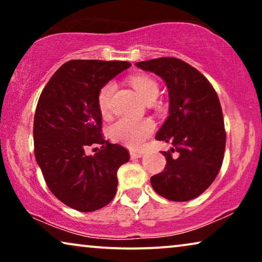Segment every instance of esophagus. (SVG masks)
Here are the masks:
<instances>
[{
    "mask_svg": "<svg viewBox=\"0 0 262 262\" xmlns=\"http://www.w3.org/2000/svg\"><path fill=\"white\" fill-rule=\"evenodd\" d=\"M143 155H144V152L143 151H136V150H131L130 151L131 159H139V157H142Z\"/></svg>",
    "mask_w": 262,
    "mask_h": 262,
    "instance_id": "obj_1",
    "label": "esophagus"
}]
</instances>
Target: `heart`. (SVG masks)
Masks as SVG:
<instances>
[{"instance_id":"1","label":"heart","mask_w":262,"mask_h":262,"mask_svg":"<svg viewBox=\"0 0 262 262\" xmlns=\"http://www.w3.org/2000/svg\"><path fill=\"white\" fill-rule=\"evenodd\" d=\"M132 87L141 95L143 100L149 102L151 99H155L159 92L157 83L151 77L144 74L132 75L128 78ZM114 92V83L112 81L106 82L99 89L96 102L100 113L102 116H107L111 108V99ZM155 124L151 119H130V118H120L116 123H113L110 127V137L112 141L121 143L132 149H138L143 145V143L150 135L152 134Z\"/></svg>"}]
</instances>
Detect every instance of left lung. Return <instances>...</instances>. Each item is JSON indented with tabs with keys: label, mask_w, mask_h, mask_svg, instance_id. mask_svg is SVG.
I'll use <instances>...</instances> for the list:
<instances>
[{
	"label": "left lung",
	"mask_w": 262,
	"mask_h": 262,
	"mask_svg": "<svg viewBox=\"0 0 262 262\" xmlns=\"http://www.w3.org/2000/svg\"><path fill=\"white\" fill-rule=\"evenodd\" d=\"M136 66L162 77L169 92V117L156 139L173 148L163 151L166 167L151 177V186L163 198L187 202L209 188L223 162L227 132L220 99L202 73L179 58Z\"/></svg>",
	"instance_id": "obj_1"
}]
</instances>
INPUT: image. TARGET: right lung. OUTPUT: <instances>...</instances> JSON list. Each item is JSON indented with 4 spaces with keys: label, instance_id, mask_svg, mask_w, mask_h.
Here are the masks:
<instances>
[{
    "label": "right lung",
    "instance_id": "1",
    "mask_svg": "<svg viewBox=\"0 0 262 262\" xmlns=\"http://www.w3.org/2000/svg\"><path fill=\"white\" fill-rule=\"evenodd\" d=\"M131 66L120 60L64 63L39 96L34 114V155L52 194L71 209L92 212L117 193V170L130 160L123 145L102 135L99 89ZM100 145L94 156L85 154Z\"/></svg>",
    "mask_w": 262,
    "mask_h": 262
}]
</instances>
